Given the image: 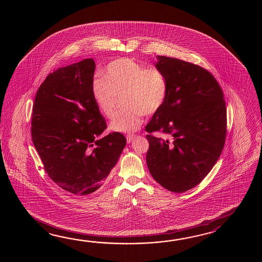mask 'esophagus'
<instances>
[{
  "mask_svg": "<svg viewBox=\"0 0 262 262\" xmlns=\"http://www.w3.org/2000/svg\"><path fill=\"white\" fill-rule=\"evenodd\" d=\"M136 138V135H127L126 136V140H127V143H130V142H132L134 139Z\"/></svg>",
  "mask_w": 262,
  "mask_h": 262,
  "instance_id": "esophagus-1",
  "label": "esophagus"
}]
</instances>
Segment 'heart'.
Here are the masks:
<instances>
[{"mask_svg": "<svg viewBox=\"0 0 262 262\" xmlns=\"http://www.w3.org/2000/svg\"><path fill=\"white\" fill-rule=\"evenodd\" d=\"M92 95L98 112L112 119L118 97L123 95L126 108L118 112L110 127L113 131L132 133L140 127L143 115H152L161 110L167 100V77L156 67H145L130 58H118L108 62L102 78L92 82Z\"/></svg>", "mask_w": 262, "mask_h": 262, "instance_id": "heart-1", "label": "heart"}]
</instances>
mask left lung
Instances as JSON below:
<instances>
[{
	"label": "left lung",
	"instance_id": "left-lung-1",
	"mask_svg": "<svg viewBox=\"0 0 262 262\" xmlns=\"http://www.w3.org/2000/svg\"><path fill=\"white\" fill-rule=\"evenodd\" d=\"M156 68L166 75L167 100L146 125L167 139L147 135L146 162L164 188L184 193L205 178L222 152L227 108L222 89L204 68L172 57L156 56Z\"/></svg>",
	"mask_w": 262,
	"mask_h": 262
}]
</instances>
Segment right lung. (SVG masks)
Instances as JSON below:
<instances>
[{
  "mask_svg": "<svg viewBox=\"0 0 262 262\" xmlns=\"http://www.w3.org/2000/svg\"><path fill=\"white\" fill-rule=\"evenodd\" d=\"M95 70L92 58L61 67L46 78L34 98L32 139L45 171L75 195L101 187L126 144L118 132L99 138L106 125L91 91Z\"/></svg>",
  "mask_w": 262,
  "mask_h": 262,
  "instance_id": "1",
  "label": "right lung"
}]
</instances>
